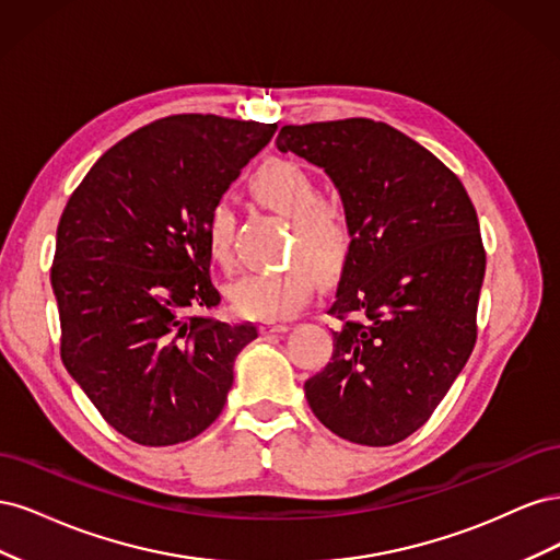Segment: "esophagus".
Instances as JSON below:
<instances>
[{
  "mask_svg": "<svg viewBox=\"0 0 560 560\" xmlns=\"http://www.w3.org/2000/svg\"><path fill=\"white\" fill-rule=\"evenodd\" d=\"M259 329H261V334H282V331L290 329V325H287V322H273V319H268V322H264V325H261Z\"/></svg>",
  "mask_w": 560,
  "mask_h": 560,
  "instance_id": "esophagus-1",
  "label": "esophagus"
}]
</instances>
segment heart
I'll use <instances>...</instances> for the list:
<instances>
[{"instance_id": "heart-1", "label": "heart", "mask_w": 560, "mask_h": 560, "mask_svg": "<svg viewBox=\"0 0 560 560\" xmlns=\"http://www.w3.org/2000/svg\"><path fill=\"white\" fill-rule=\"evenodd\" d=\"M249 189L266 208L292 219V266L278 273H247L229 287L233 311L249 319H282L299 313L313 294L315 268L336 270L350 249L343 212L322 200V189L306 165L292 159H268L249 177ZM233 210L214 200L202 224L210 259L229 268L233 261ZM303 258H308L303 262Z\"/></svg>"}]
</instances>
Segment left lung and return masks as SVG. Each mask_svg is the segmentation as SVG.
<instances>
[{
	"label": "left lung",
	"instance_id": "obj_1",
	"mask_svg": "<svg viewBox=\"0 0 560 560\" xmlns=\"http://www.w3.org/2000/svg\"><path fill=\"white\" fill-rule=\"evenodd\" d=\"M276 144L327 173L350 231L329 308L341 327L303 383L308 406L352 444L393 446L425 425L477 341V210L425 147L371 118L284 126Z\"/></svg>",
	"mask_w": 560,
	"mask_h": 560
}]
</instances>
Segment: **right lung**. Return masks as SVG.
<instances>
[{
  "instance_id": "obj_1",
  "label": "right lung",
  "mask_w": 560,
  "mask_h": 560,
  "mask_svg": "<svg viewBox=\"0 0 560 560\" xmlns=\"http://www.w3.org/2000/svg\"><path fill=\"white\" fill-rule=\"evenodd\" d=\"M276 124L177 114L128 135L67 200L50 284L60 354L109 425L173 446L222 413L257 327L189 317L222 296L202 224Z\"/></svg>"
}]
</instances>
